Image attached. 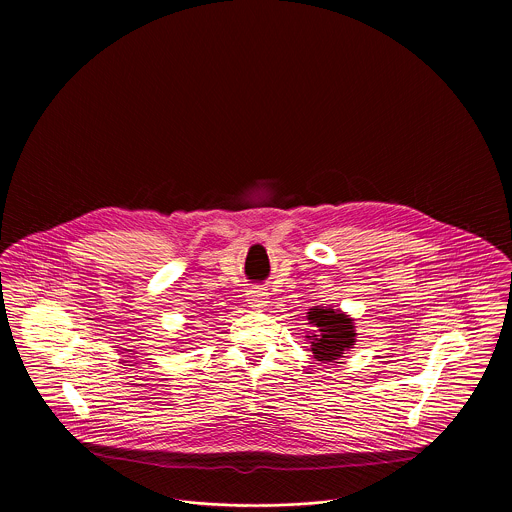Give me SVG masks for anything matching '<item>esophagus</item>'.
<instances>
[{"instance_id":"1","label":"esophagus","mask_w":512,"mask_h":512,"mask_svg":"<svg viewBox=\"0 0 512 512\" xmlns=\"http://www.w3.org/2000/svg\"><path fill=\"white\" fill-rule=\"evenodd\" d=\"M246 301L250 307H264L268 303V293L264 288H250L246 293Z\"/></svg>"}]
</instances>
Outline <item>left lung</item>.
Masks as SVG:
<instances>
[{"label": "left lung", "mask_w": 512, "mask_h": 512, "mask_svg": "<svg viewBox=\"0 0 512 512\" xmlns=\"http://www.w3.org/2000/svg\"><path fill=\"white\" fill-rule=\"evenodd\" d=\"M307 321L317 327L313 335H307L311 343V353L321 363H333L353 349L357 341L355 321L339 309L331 307H311L307 311Z\"/></svg>", "instance_id": "obj_1"}]
</instances>
